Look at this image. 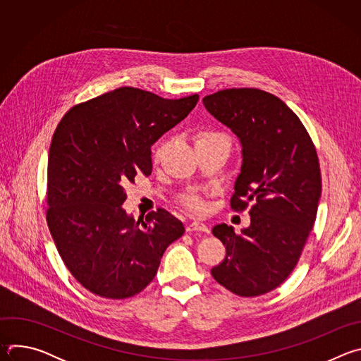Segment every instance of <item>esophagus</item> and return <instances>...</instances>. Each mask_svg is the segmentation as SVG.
<instances>
[{"label": "esophagus", "instance_id": "obj_1", "mask_svg": "<svg viewBox=\"0 0 361 361\" xmlns=\"http://www.w3.org/2000/svg\"><path fill=\"white\" fill-rule=\"evenodd\" d=\"M187 231H201V233H210V228L207 224H204L201 221H192L187 226Z\"/></svg>", "mask_w": 361, "mask_h": 361}]
</instances>
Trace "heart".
Wrapping results in <instances>:
<instances>
[{
	"mask_svg": "<svg viewBox=\"0 0 361 361\" xmlns=\"http://www.w3.org/2000/svg\"><path fill=\"white\" fill-rule=\"evenodd\" d=\"M213 135H217V134H213V133H202V134H200L198 135V138H204V137H213ZM185 202L190 205L191 209H195V210H198L201 205H200V202H198V200L195 198V197H187L185 198Z\"/></svg>",
	"mask_w": 361,
	"mask_h": 361,
	"instance_id": "1",
	"label": "heart"
}]
</instances>
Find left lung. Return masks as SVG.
I'll use <instances>...</instances> for the list:
<instances>
[{
	"label": "left lung",
	"mask_w": 361,
	"mask_h": 361,
	"mask_svg": "<svg viewBox=\"0 0 361 361\" xmlns=\"http://www.w3.org/2000/svg\"><path fill=\"white\" fill-rule=\"evenodd\" d=\"M202 104L241 145L231 207L254 201L240 234L227 224L213 228L226 259L212 274L237 295H260L290 276L314 226L322 197L317 152L298 117L270 92L230 88L205 95Z\"/></svg>",
	"instance_id": "1"
}]
</instances>
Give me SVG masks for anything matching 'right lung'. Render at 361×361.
Returning <instances> with one entry per match:
<instances>
[{"mask_svg":"<svg viewBox=\"0 0 361 361\" xmlns=\"http://www.w3.org/2000/svg\"><path fill=\"white\" fill-rule=\"evenodd\" d=\"M198 95L166 99L121 87L73 107L48 152L47 221L71 274L91 293L127 298L156 276L184 224L159 209L135 220L124 185L151 174V145L183 121Z\"/></svg>","mask_w":361,"mask_h":361,"instance_id":"add662e5","label":"right lung"}]
</instances>
